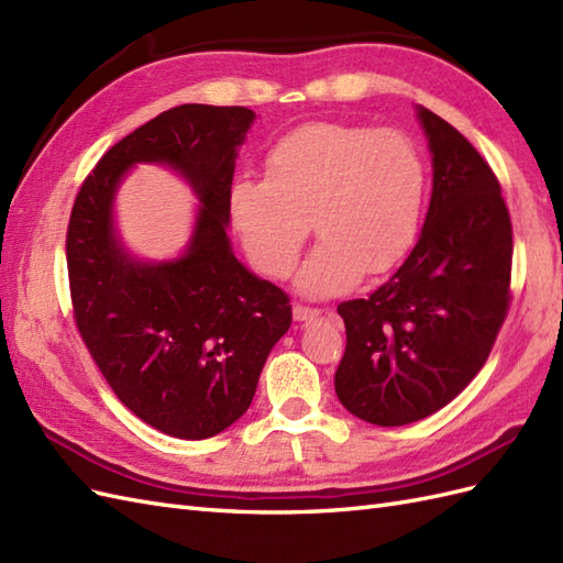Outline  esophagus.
<instances>
[{
  "label": "esophagus",
  "mask_w": 563,
  "mask_h": 563,
  "mask_svg": "<svg viewBox=\"0 0 563 563\" xmlns=\"http://www.w3.org/2000/svg\"><path fill=\"white\" fill-rule=\"evenodd\" d=\"M319 309L316 307H307V305H295L292 307V316H295V321H313V319H319Z\"/></svg>",
  "instance_id": "obj_1"
}]
</instances>
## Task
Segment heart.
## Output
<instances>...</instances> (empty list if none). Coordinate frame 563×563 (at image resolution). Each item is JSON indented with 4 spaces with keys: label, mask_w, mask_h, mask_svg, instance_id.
Returning a JSON list of instances; mask_svg holds the SVG:
<instances>
[{
    "label": "heart",
    "mask_w": 563,
    "mask_h": 563,
    "mask_svg": "<svg viewBox=\"0 0 563 563\" xmlns=\"http://www.w3.org/2000/svg\"><path fill=\"white\" fill-rule=\"evenodd\" d=\"M423 199L426 164L407 133L316 121L273 144L266 178L235 180L230 221L250 262L276 280L295 271L313 223L321 242L299 271V287L330 295L411 250Z\"/></svg>",
    "instance_id": "obj_1"
}]
</instances>
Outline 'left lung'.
I'll return each instance as SVG.
<instances>
[{"label": "left lung", "mask_w": 563, "mask_h": 563, "mask_svg": "<svg viewBox=\"0 0 563 563\" xmlns=\"http://www.w3.org/2000/svg\"><path fill=\"white\" fill-rule=\"evenodd\" d=\"M432 152L421 238L366 299L338 305L342 407L373 426L435 413L478 376L511 301L514 230L501 185L454 125L419 107Z\"/></svg>", "instance_id": "8db88e82"}]
</instances>
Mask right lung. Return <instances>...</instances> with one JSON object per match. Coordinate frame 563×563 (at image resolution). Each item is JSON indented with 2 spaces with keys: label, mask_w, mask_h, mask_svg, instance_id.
Segmentation results:
<instances>
[{
  "label": "right lung",
  "mask_w": 563,
  "mask_h": 563,
  "mask_svg": "<svg viewBox=\"0 0 563 563\" xmlns=\"http://www.w3.org/2000/svg\"><path fill=\"white\" fill-rule=\"evenodd\" d=\"M252 121L247 107L158 113L99 158L70 209L66 264L78 333L123 405L173 438L205 440L235 423L292 323L290 297L244 268L225 235L235 150ZM137 161L168 163L200 195L191 250L178 263H131L112 235V192Z\"/></svg>",
  "instance_id": "right-lung-1"
}]
</instances>
